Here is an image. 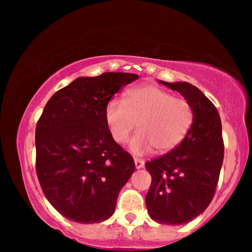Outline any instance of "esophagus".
I'll return each mask as SVG.
<instances>
[{"label": "esophagus", "mask_w": 252, "mask_h": 252, "mask_svg": "<svg viewBox=\"0 0 252 252\" xmlns=\"http://www.w3.org/2000/svg\"><path fill=\"white\" fill-rule=\"evenodd\" d=\"M134 164L136 169H141L144 167V161L141 159H134Z\"/></svg>", "instance_id": "esophagus-1"}]
</instances>
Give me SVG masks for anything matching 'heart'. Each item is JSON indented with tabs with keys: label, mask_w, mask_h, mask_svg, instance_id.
I'll return each mask as SVG.
<instances>
[{
	"label": "heart",
	"mask_w": 252,
	"mask_h": 252,
	"mask_svg": "<svg viewBox=\"0 0 252 252\" xmlns=\"http://www.w3.org/2000/svg\"><path fill=\"white\" fill-rule=\"evenodd\" d=\"M104 118L118 143H125L138 126L140 132L132 138L129 148L132 153L141 156L152 149L165 153L178 147L192 126L193 110L187 100L147 84L127 91L125 101L110 100Z\"/></svg>",
	"instance_id": "b5f03b06"
}]
</instances>
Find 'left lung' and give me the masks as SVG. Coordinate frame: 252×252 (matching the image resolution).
<instances>
[{
	"label": "left lung",
	"mask_w": 252,
	"mask_h": 252,
	"mask_svg": "<svg viewBox=\"0 0 252 252\" xmlns=\"http://www.w3.org/2000/svg\"><path fill=\"white\" fill-rule=\"evenodd\" d=\"M159 82L181 93L193 110L182 142L146 163L152 178L146 197L149 216L158 223L177 225L193 220L211 202L223 162L222 126L216 106L197 87Z\"/></svg>",
	"instance_id": "1"
}]
</instances>
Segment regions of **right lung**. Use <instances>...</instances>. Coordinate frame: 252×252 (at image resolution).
<instances>
[{
	"label": "right lung",
	"mask_w": 252,
	"mask_h": 252,
	"mask_svg": "<svg viewBox=\"0 0 252 252\" xmlns=\"http://www.w3.org/2000/svg\"><path fill=\"white\" fill-rule=\"evenodd\" d=\"M138 78L123 72L81 76L44 106L35 129L36 174L46 199L69 220L109 219L134 172L133 158L110 134L104 109Z\"/></svg>",
	"instance_id": "1"
}]
</instances>
